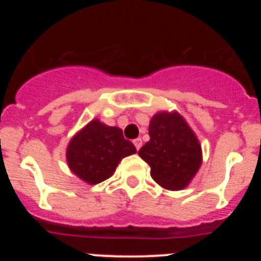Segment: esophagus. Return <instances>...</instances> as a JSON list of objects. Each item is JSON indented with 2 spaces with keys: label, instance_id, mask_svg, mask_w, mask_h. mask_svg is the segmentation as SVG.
<instances>
[{
  "label": "esophagus",
  "instance_id": "obj_1",
  "mask_svg": "<svg viewBox=\"0 0 261 261\" xmlns=\"http://www.w3.org/2000/svg\"><path fill=\"white\" fill-rule=\"evenodd\" d=\"M133 144H135L136 149H137V150H140V149H141V146H142V140H141V138H136L135 141H133Z\"/></svg>",
  "mask_w": 261,
  "mask_h": 261
}]
</instances>
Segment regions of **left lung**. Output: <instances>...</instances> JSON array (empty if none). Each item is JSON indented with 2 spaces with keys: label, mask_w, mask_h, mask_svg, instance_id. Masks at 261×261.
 Returning <instances> with one entry per match:
<instances>
[{
  "label": "left lung",
  "mask_w": 261,
  "mask_h": 261,
  "mask_svg": "<svg viewBox=\"0 0 261 261\" xmlns=\"http://www.w3.org/2000/svg\"><path fill=\"white\" fill-rule=\"evenodd\" d=\"M150 141L138 155L150 166V175L168 191H180L191 183L202 162L199 138L176 111L156 112L149 124Z\"/></svg>",
  "instance_id": "left-lung-1"
}]
</instances>
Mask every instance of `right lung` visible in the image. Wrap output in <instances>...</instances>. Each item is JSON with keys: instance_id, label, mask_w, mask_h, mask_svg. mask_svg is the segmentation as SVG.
Listing matches in <instances>:
<instances>
[{"instance_id": "add662e5", "label": "right lung", "mask_w": 261, "mask_h": 261, "mask_svg": "<svg viewBox=\"0 0 261 261\" xmlns=\"http://www.w3.org/2000/svg\"><path fill=\"white\" fill-rule=\"evenodd\" d=\"M135 153V145L124 138L119 126L94 119L71 137L66 162L73 174L93 186L112 176L120 161Z\"/></svg>"}]
</instances>
